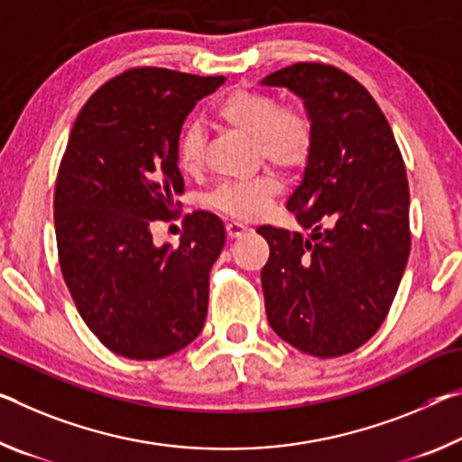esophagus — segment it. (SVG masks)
I'll list each match as a JSON object with an SVG mask.
<instances>
[{
  "instance_id": "1",
  "label": "esophagus",
  "mask_w": 462,
  "mask_h": 462,
  "mask_svg": "<svg viewBox=\"0 0 462 462\" xmlns=\"http://www.w3.org/2000/svg\"><path fill=\"white\" fill-rule=\"evenodd\" d=\"M248 232V228L245 224H240V222H228L226 224V234H228V238H240V236H245V234Z\"/></svg>"
}]
</instances>
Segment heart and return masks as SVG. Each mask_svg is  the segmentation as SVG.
Returning a JSON list of instances; mask_svg holds the SVG:
<instances>
[{
  "label": "heart",
  "mask_w": 462,
  "mask_h": 462,
  "mask_svg": "<svg viewBox=\"0 0 462 462\" xmlns=\"http://www.w3.org/2000/svg\"><path fill=\"white\" fill-rule=\"evenodd\" d=\"M216 116L224 125L254 139L259 156L282 171H298L309 162L314 131L300 108L282 106L280 100L259 90H232L216 105ZM177 160L185 172L199 171L203 162V131L197 123H187L177 139ZM275 174L257 179L224 182L211 195V208L226 216L257 217L269 201L280 193Z\"/></svg>",
  "instance_id": "obj_1"
}]
</instances>
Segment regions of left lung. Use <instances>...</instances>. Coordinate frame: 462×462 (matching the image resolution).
<instances>
[{"label":"left lung","mask_w":462,"mask_h":462,"mask_svg":"<svg viewBox=\"0 0 462 462\" xmlns=\"http://www.w3.org/2000/svg\"><path fill=\"white\" fill-rule=\"evenodd\" d=\"M302 98L314 145L288 209L309 238L273 226L261 271L267 320L290 346L337 357L384 323L405 271L409 185L393 129L349 73L294 63L261 79Z\"/></svg>","instance_id":"left-lung-1"}]
</instances>
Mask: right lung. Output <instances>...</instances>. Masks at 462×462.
Instances as JSON below:
<instances>
[{
    "mask_svg": "<svg viewBox=\"0 0 462 462\" xmlns=\"http://www.w3.org/2000/svg\"><path fill=\"white\" fill-rule=\"evenodd\" d=\"M224 79L127 69L88 98L71 127L53 201L61 273L88 328L129 360L177 354L205 325L222 219L187 216L179 246L153 245L152 228L185 191L182 123Z\"/></svg>",
    "mask_w": 462,
    "mask_h": 462,
    "instance_id": "obj_1",
    "label": "right lung"
}]
</instances>
